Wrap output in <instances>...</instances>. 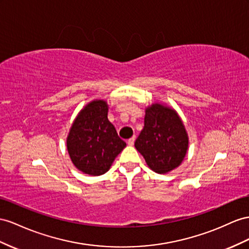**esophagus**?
Wrapping results in <instances>:
<instances>
[{
  "mask_svg": "<svg viewBox=\"0 0 249 249\" xmlns=\"http://www.w3.org/2000/svg\"><path fill=\"white\" fill-rule=\"evenodd\" d=\"M135 140H136V136H135V132H133V135L130 139H128V144L129 145H133V143H135Z\"/></svg>",
  "mask_w": 249,
  "mask_h": 249,
  "instance_id": "obj_1",
  "label": "esophagus"
}]
</instances>
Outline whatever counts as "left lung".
Masks as SVG:
<instances>
[{"instance_id":"1","label":"left lung","mask_w":249,"mask_h":249,"mask_svg":"<svg viewBox=\"0 0 249 249\" xmlns=\"http://www.w3.org/2000/svg\"><path fill=\"white\" fill-rule=\"evenodd\" d=\"M103 100L88 103L76 116L67 137V150L74 166L84 174L104 175L126 147L107 118Z\"/></svg>"}]
</instances>
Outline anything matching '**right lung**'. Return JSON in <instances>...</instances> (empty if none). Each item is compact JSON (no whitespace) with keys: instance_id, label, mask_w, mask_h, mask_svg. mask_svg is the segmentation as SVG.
<instances>
[{"instance_id":"obj_1","label":"right lung","mask_w":249,"mask_h":249,"mask_svg":"<svg viewBox=\"0 0 249 249\" xmlns=\"http://www.w3.org/2000/svg\"><path fill=\"white\" fill-rule=\"evenodd\" d=\"M135 147L151 170L166 174L183 162L188 149V136L174 109L155 103L146 108L144 128Z\"/></svg>"}]
</instances>
